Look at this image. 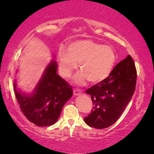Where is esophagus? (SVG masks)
Here are the masks:
<instances>
[{"label":"esophagus","instance_id":"obj_1","mask_svg":"<svg viewBox=\"0 0 154 154\" xmlns=\"http://www.w3.org/2000/svg\"><path fill=\"white\" fill-rule=\"evenodd\" d=\"M81 90H77V89L73 90V95H74V96H78V95H81Z\"/></svg>","mask_w":154,"mask_h":154}]
</instances>
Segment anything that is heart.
<instances>
[{
	"instance_id": "heart-1",
	"label": "heart",
	"mask_w": 154,
	"mask_h": 154,
	"mask_svg": "<svg viewBox=\"0 0 154 154\" xmlns=\"http://www.w3.org/2000/svg\"><path fill=\"white\" fill-rule=\"evenodd\" d=\"M58 59L63 77H69L79 62L81 71L75 75V83L83 84L89 80L92 83H99L111 74L116 55L112 48L84 39L70 44L68 50H60Z\"/></svg>"
}]
</instances>
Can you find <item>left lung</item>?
Returning a JSON list of instances; mask_svg holds the SVG:
<instances>
[{"label": "left lung", "mask_w": 154, "mask_h": 154, "mask_svg": "<svg viewBox=\"0 0 154 154\" xmlns=\"http://www.w3.org/2000/svg\"><path fill=\"white\" fill-rule=\"evenodd\" d=\"M137 71L131 56L120 62L109 76L90 88L93 109L84 121L90 127L104 129L113 125L130 102L135 90Z\"/></svg>", "instance_id": "1"}]
</instances>
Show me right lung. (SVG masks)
Wrapping results in <instances>:
<instances>
[{"label":"right lung","mask_w":154,"mask_h":154,"mask_svg":"<svg viewBox=\"0 0 154 154\" xmlns=\"http://www.w3.org/2000/svg\"><path fill=\"white\" fill-rule=\"evenodd\" d=\"M57 64L52 60L30 94L18 90L14 81V90L23 114L40 127L55 123L65 103L72 97V87L57 73Z\"/></svg>","instance_id":"1"}]
</instances>
